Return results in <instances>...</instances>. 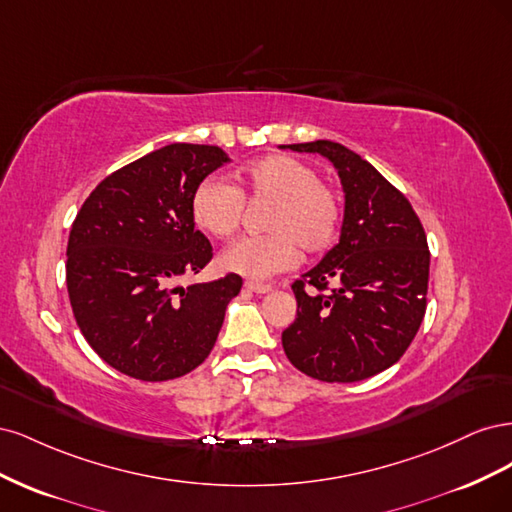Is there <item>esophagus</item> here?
<instances>
[{
	"mask_svg": "<svg viewBox=\"0 0 512 512\" xmlns=\"http://www.w3.org/2000/svg\"><path fill=\"white\" fill-rule=\"evenodd\" d=\"M245 290L256 292V294H267V292H271V286L260 284V282H245Z\"/></svg>",
	"mask_w": 512,
	"mask_h": 512,
	"instance_id": "obj_1",
	"label": "esophagus"
}]
</instances>
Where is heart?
I'll return each mask as SVG.
<instances>
[{
    "instance_id": "heart-1",
    "label": "heart",
    "mask_w": 512,
    "mask_h": 512,
    "mask_svg": "<svg viewBox=\"0 0 512 512\" xmlns=\"http://www.w3.org/2000/svg\"><path fill=\"white\" fill-rule=\"evenodd\" d=\"M237 188L220 177L200 181L190 198L194 224L207 235L224 239L237 230L243 198L271 203L265 228L269 235L241 237L220 254V267L247 280L290 269L305 254H320L335 243L344 205L337 190L318 181L316 170L290 156H267L245 166Z\"/></svg>"
}]
</instances>
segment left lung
Here are the masks:
<instances>
[{
    "label": "left lung",
    "instance_id": "1",
    "mask_svg": "<svg viewBox=\"0 0 512 512\" xmlns=\"http://www.w3.org/2000/svg\"><path fill=\"white\" fill-rule=\"evenodd\" d=\"M318 153L342 179L339 243L292 284L297 318L282 333L288 361L322 382H359L395 365L421 327L429 247L408 198L359 153L331 141L280 145ZM317 290L307 293L304 284ZM329 289L327 295H322Z\"/></svg>",
    "mask_w": 512,
    "mask_h": 512
}]
</instances>
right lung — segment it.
<instances>
[{
	"mask_svg": "<svg viewBox=\"0 0 512 512\" xmlns=\"http://www.w3.org/2000/svg\"><path fill=\"white\" fill-rule=\"evenodd\" d=\"M226 162L213 145H166L108 175L76 215L66 252L70 305L87 344L121 374L173 380L215 346L241 277L173 284L213 256L190 198Z\"/></svg>",
	"mask_w": 512,
	"mask_h": 512,
	"instance_id": "1",
	"label": "right lung"
}]
</instances>
